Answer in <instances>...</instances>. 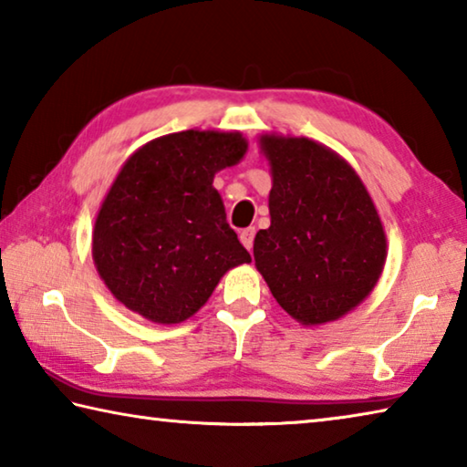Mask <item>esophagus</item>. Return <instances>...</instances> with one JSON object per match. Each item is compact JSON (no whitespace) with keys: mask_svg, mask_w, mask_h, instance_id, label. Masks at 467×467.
I'll return each instance as SVG.
<instances>
[{"mask_svg":"<svg viewBox=\"0 0 467 467\" xmlns=\"http://www.w3.org/2000/svg\"><path fill=\"white\" fill-rule=\"evenodd\" d=\"M239 239H241V243L244 244V247L251 251L253 249V239H255V228H253V226L244 228V231L239 233Z\"/></svg>","mask_w":467,"mask_h":467,"instance_id":"34e87169","label":"esophagus"}]
</instances>
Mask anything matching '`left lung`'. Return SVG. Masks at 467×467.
Listing matches in <instances>:
<instances>
[{
    "instance_id": "1",
    "label": "left lung",
    "mask_w": 467,
    "mask_h": 467,
    "mask_svg": "<svg viewBox=\"0 0 467 467\" xmlns=\"http://www.w3.org/2000/svg\"><path fill=\"white\" fill-rule=\"evenodd\" d=\"M272 224L253 257L274 298L303 326L336 321L379 282L387 257L381 218L365 183L334 150L265 133Z\"/></svg>"
}]
</instances>
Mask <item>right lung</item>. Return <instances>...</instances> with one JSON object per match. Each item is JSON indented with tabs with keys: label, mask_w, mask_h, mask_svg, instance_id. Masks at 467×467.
<instances>
[{
	"label": "right lung",
	"mask_w": 467,
	"mask_h": 467,
	"mask_svg": "<svg viewBox=\"0 0 467 467\" xmlns=\"http://www.w3.org/2000/svg\"><path fill=\"white\" fill-rule=\"evenodd\" d=\"M244 152L239 131L187 130L128 158L99 210L92 257L130 311L162 326L185 321L231 267L251 262L212 185Z\"/></svg>",
	"instance_id": "right-lung-1"
}]
</instances>
